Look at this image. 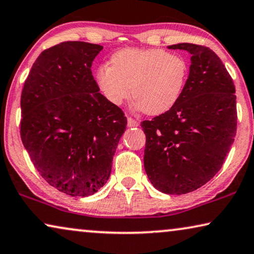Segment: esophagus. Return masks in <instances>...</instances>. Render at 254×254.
Returning <instances> with one entry per match:
<instances>
[{"label": "esophagus", "mask_w": 254, "mask_h": 254, "mask_svg": "<svg viewBox=\"0 0 254 254\" xmlns=\"http://www.w3.org/2000/svg\"><path fill=\"white\" fill-rule=\"evenodd\" d=\"M127 125H128V127H137L138 126V121H136L133 118H128L127 119Z\"/></svg>", "instance_id": "1"}]
</instances>
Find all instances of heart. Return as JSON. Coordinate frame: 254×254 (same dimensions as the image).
Returning a JSON list of instances; mask_svg holds the SVG:
<instances>
[{"label":"heart","mask_w":254,"mask_h":254,"mask_svg":"<svg viewBox=\"0 0 254 254\" xmlns=\"http://www.w3.org/2000/svg\"><path fill=\"white\" fill-rule=\"evenodd\" d=\"M188 75V63L180 55L134 48L117 51L111 65H101L95 74L112 105H121L133 93L135 105L150 116L170 111L182 96Z\"/></svg>","instance_id":"b5f03b06"}]
</instances>
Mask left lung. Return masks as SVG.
I'll use <instances>...</instances> for the list:
<instances>
[{"label":"left lung","mask_w":254,"mask_h":254,"mask_svg":"<svg viewBox=\"0 0 254 254\" xmlns=\"http://www.w3.org/2000/svg\"><path fill=\"white\" fill-rule=\"evenodd\" d=\"M191 55L189 76L170 111L141 124L144 168L157 190L183 194L208 182L222 167L237 126L233 79L214 51L179 43Z\"/></svg>","instance_id":"left-lung-1"}]
</instances>
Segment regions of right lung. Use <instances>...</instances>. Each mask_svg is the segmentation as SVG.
Instances as JSON below:
<instances>
[{
  "mask_svg": "<svg viewBox=\"0 0 254 254\" xmlns=\"http://www.w3.org/2000/svg\"><path fill=\"white\" fill-rule=\"evenodd\" d=\"M103 47L67 41L42 51L20 98V136L46 181L86 197L108 182L127 118L100 93L91 65Z\"/></svg>",
  "mask_w": 254,
  "mask_h": 254,
  "instance_id": "right-lung-1",
  "label": "right lung"
}]
</instances>
